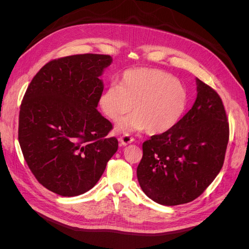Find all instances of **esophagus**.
I'll use <instances>...</instances> for the list:
<instances>
[{"instance_id":"1","label":"esophagus","mask_w":249,"mask_h":249,"mask_svg":"<svg viewBox=\"0 0 249 249\" xmlns=\"http://www.w3.org/2000/svg\"><path fill=\"white\" fill-rule=\"evenodd\" d=\"M133 141H134V138L131 137L129 134H124V135H123L122 137H119V142H120V144H122L123 146H125L127 144H131Z\"/></svg>"}]
</instances>
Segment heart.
I'll return each mask as SVG.
<instances>
[{"mask_svg": "<svg viewBox=\"0 0 249 249\" xmlns=\"http://www.w3.org/2000/svg\"><path fill=\"white\" fill-rule=\"evenodd\" d=\"M188 104L185 86L172 74L156 69L126 71L120 83L105 88L99 99L111 120L133 114L117 124L119 131H142L159 135L170 131L183 117Z\"/></svg>", "mask_w": 249, "mask_h": 249, "instance_id": "b5f03b06", "label": "heart"}]
</instances>
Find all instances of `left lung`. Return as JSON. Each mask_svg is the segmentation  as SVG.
Masks as SVG:
<instances>
[{
    "label": "left lung",
    "instance_id": "8db88e82",
    "mask_svg": "<svg viewBox=\"0 0 249 249\" xmlns=\"http://www.w3.org/2000/svg\"><path fill=\"white\" fill-rule=\"evenodd\" d=\"M192 108L166 133L143 142L137 167L142 191L163 206L197 198L221 170L230 136L220 96L196 79Z\"/></svg>",
    "mask_w": 249,
    "mask_h": 249
}]
</instances>
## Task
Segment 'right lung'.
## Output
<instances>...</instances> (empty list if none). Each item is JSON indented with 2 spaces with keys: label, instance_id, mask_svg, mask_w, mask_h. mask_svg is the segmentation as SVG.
Instances as JSON below:
<instances>
[{
  "label": "right lung",
  "instance_id": "add662e5",
  "mask_svg": "<svg viewBox=\"0 0 249 249\" xmlns=\"http://www.w3.org/2000/svg\"><path fill=\"white\" fill-rule=\"evenodd\" d=\"M109 55L83 54L52 60L35 74L22 99L18 142L36 179L61 196L94 187L118 148L106 138L112 124L97 111L100 77Z\"/></svg>",
  "mask_w": 249,
  "mask_h": 249
}]
</instances>
